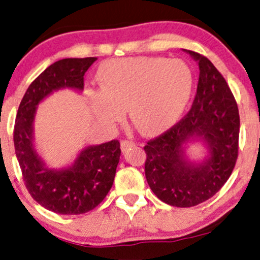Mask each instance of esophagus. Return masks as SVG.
<instances>
[{"mask_svg":"<svg viewBox=\"0 0 260 260\" xmlns=\"http://www.w3.org/2000/svg\"><path fill=\"white\" fill-rule=\"evenodd\" d=\"M134 145H136V144L132 143V141H129V140H123V141H121V151L126 152V151H128V148L133 147Z\"/></svg>","mask_w":260,"mask_h":260,"instance_id":"esophagus-1","label":"esophagus"}]
</instances>
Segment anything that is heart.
Masks as SVG:
<instances>
[{
    "mask_svg": "<svg viewBox=\"0 0 260 260\" xmlns=\"http://www.w3.org/2000/svg\"><path fill=\"white\" fill-rule=\"evenodd\" d=\"M98 77L100 92L89 100L95 119L113 124L127 109L131 122L145 136L162 132L181 117L193 85L191 69L176 58L113 59L100 67Z\"/></svg>",
    "mask_w": 260,
    "mask_h": 260,
    "instance_id": "1",
    "label": "heart"
}]
</instances>
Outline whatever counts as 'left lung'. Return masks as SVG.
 <instances>
[{
    "label": "left lung",
    "instance_id": "8db88e82",
    "mask_svg": "<svg viewBox=\"0 0 260 260\" xmlns=\"http://www.w3.org/2000/svg\"><path fill=\"white\" fill-rule=\"evenodd\" d=\"M200 69L189 113L144 147L145 176L154 195L174 207H193L213 197L227 182L238 158L240 119L234 96L208 58L184 50ZM202 142L205 157L191 161L188 143Z\"/></svg>",
    "mask_w": 260,
    "mask_h": 260
}]
</instances>
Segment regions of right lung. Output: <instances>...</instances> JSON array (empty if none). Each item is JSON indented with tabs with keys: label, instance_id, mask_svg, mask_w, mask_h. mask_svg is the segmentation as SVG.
<instances>
[{
	"label": "right lung",
	"instance_id": "1",
	"mask_svg": "<svg viewBox=\"0 0 260 260\" xmlns=\"http://www.w3.org/2000/svg\"><path fill=\"white\" fill-rule=\"evenodd\" d=\"M98 59L65 58L50 65L28 86L14 127L15 154L30 196L51 212L78 215L94 209L112 188L120 160V143L112 140L83 148L70 165L50 168L38 153L34 120L38 106L60 89L82 92L84 74Z\"/></svg>",
	"mask_w": 260,
	"mask_h": 260
}]
</instances>
